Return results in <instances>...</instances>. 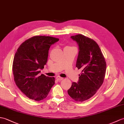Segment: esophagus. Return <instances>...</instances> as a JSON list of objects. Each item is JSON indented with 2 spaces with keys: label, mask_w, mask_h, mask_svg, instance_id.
<instances>
[{
  "label": "esophagus",
  "mask_w": 124,
  "mask_h": 124,
  "mask_svg": "<svg viewBox=\"0 0 124 124\" xmlns=\"http://www.w3.org/2000/svg\"><path fill=\"white\" fill-rule=\"evenodd\" d=\"M56 78L57 80H58V81H61V80H62L63 79V78H62V77H59V76H57V77H56Z\"/></svg>",
  "instance_id": "34e87169"
}]
</instances>
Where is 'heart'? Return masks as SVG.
Masks as SVG:
<instances>
[{
  "label": "heart",
  "instance_id": "heart-1",
  "mask_svg": "<svg viewBox=\"0 0 124 124\" xmlns=\"http://www.w3.org/2000/svg\"><path fill=\"white\" fill-rule=\"evenodd\" d=\"M71 47H70V46H66L65 48H70Z\"/></svg>",
  "mask_w": 124,
  "mask_h": 124
}]
</instances>
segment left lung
<instances>
[{
	"instance_id": "left-lung-1",
	"label": "left lung",
	"mask_w": 124,
	"mask_h": 124,
	"mask_svg": "<svg viewBox=\"0 0 124 124\" xmlns=\"http://www.w3.org/2000/svg\"><path fill=\"white\" fill-rule=\"evenodd\" d=\"M79 46L76 67L82 70L77 83L73 82L68 93L76 101H83L96 93L103 83L106 71L105 57L97 43L81 34L72 36Z\"/></svg>"
}]
</instances>
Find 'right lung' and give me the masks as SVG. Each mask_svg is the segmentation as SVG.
I'll list each match as a JSON object with an SVG mask.
<instances>
[{"label": "right lung", "instance_id": "1", "mask_svg": "<svg viewBox=\"0 0 124 124\" xmlns=\"http://www.w3.org/2000/svg\"><path fill=\"white\" fill-rule=\"evenodd\" d=\"M59 39L45 36H35L19 46L13 64L14 80L17 87L30 99L40 101L45 98L55 84L54 77L42 74L46 64L48 50Z\"/></svg>", "mask_w": 124, "mask_h": 124}]
</instances>
